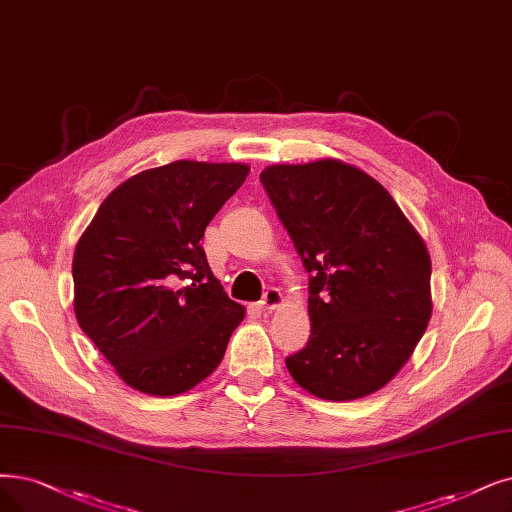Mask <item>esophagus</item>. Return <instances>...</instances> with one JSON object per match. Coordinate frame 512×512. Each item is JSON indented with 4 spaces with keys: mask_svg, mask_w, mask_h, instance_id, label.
Returning a JSON list of instances; mask_svg holds the SVG:
<instances>
[{
    "mask_svg": "<svg viewBox=\"0 0 512 512\" xmlns=\"http://www.w3.org/2000/svg\"><path fill=\"white\" fill-rule=\"evenodd\" d=\"M281 302H283L281 292L277 288H269L267 292H264V296L258 302V306H260V311H267L269 313V311H275Z\"/></svg>",
    "mask_w": 512,
    "mask_h": 512,
    "instance_id": "1",
    "label": "esophagus"
}]
</instances>
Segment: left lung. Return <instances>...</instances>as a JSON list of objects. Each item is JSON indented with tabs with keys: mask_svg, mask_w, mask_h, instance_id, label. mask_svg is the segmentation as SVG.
I'll use <instances>...</instances> for the list:
<instances>
[{
	"mask_svg": "<svg viewBox=\"0 0 512 512\" xmlns=\"http://www.w3.org/2000/svg\"><path fill=\"white\" fill-rule=\"evenodd\" d=\"M260 182L309 273L311 336L288 372L327 401L376 393L433 313L424 241L380 182L338 159L271 166Z\"/></svg>",
	"mask_w": 512,
	"mask_h": 512,
	"instance_id": "obj_1",
	"label": "left lung"
}]
</instances>
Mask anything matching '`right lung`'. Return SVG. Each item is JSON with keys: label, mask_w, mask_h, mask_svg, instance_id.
Listing matches in <instances>:
<instances>
[{"label": "right lung", "mask_w": 512, "mask_h": 512, "mask_svg": "<svg viewBox=\"0 0 512 512\" xmlns=\"http://www.w3.org/2000/svg\"><path fill=\"white\" fill-rule=\"evenodd\" d=\"M248 172L187 159L145 170L100 203L81 235L77 323L136 391L180 395L222 361L243 306L212 275L201 237Z\"/></svg>", "instance_id": "right-lung-1"}]
</instances>
